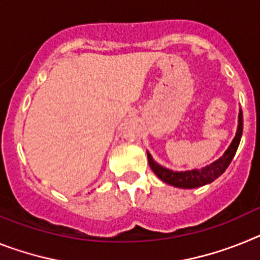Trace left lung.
<instances>
[{
    "label": "left lung",
    "instance_id": "obj_1",
    "mask_svg": "<svg viewBox=\"0 0 260 260\" xmlns=\"http://www.w3.org/2000/svg\"><path fill=\"white\" fill-rule=\"evenodd\" d=\"M243 131V116L242 111L239 110L238 115V128H237L236 137L233 139L229 148L226 149V152L220 157L217 161H214L213 164L208 165L203 169L199 170H188V171H173L169 169L164 168L161 165H158L157 162L153 159L150 153H148V161L150 165V169L154 171V174L161 180H164L165 183L171 184V186L179 187V188H196V187L204 186V184L212 183L214 179H217L221 174H224L228 166L230 165L232 159H233L234 154H236L237 149H238L239 141H241V136H242Z\"/></svg>",
    "mask_w": 260,
    "mask_h": 260
}]
</instances>
